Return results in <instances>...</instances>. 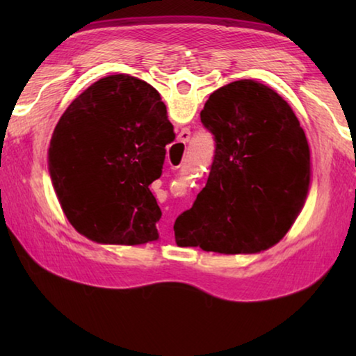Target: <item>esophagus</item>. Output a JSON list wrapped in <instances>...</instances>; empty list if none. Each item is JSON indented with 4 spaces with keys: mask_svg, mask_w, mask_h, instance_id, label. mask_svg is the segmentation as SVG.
Returning a JSON list of instances; mask_svg holds the SVG:
<instances>
[{
    "mask_svg": "<svg viewBox=\"0 0 356 356\" xmlns=\"http://www.w3.org/2000/svg\"><path fill=\"white\" fill-rule=\"evenodd\" d=\"M188 141H190V131H188V130H182V131H180L177 143L185 144V143H188ZM161 229H163V231H166V232L170 231V222H163V225H161Z\"/></svg>",
    "mask_w": 356,
    "mask_h": 356,
    "instance_id": "esophagus-1",
    "label": "esophagus"
}]
</instances>
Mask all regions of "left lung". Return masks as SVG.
I'll use <instances>...</instances> for the list:
<instances>
[{"instance_id":"left-lung-1","label":"left lung","mask_w":356,"mask_h":356,"mask_svg":"<svg viewBox=\"0 0 356 356\" xmlns=\"http://www.w3.org/2000/svg\"><path fill=\"white\" fill-rule=\"evenodd\" d=\"M201 122L215 155L206 186L174 222L176 243L220 254L278 243L311 182L309 146L292 108L272 88L238 80L210 94Z\"/></svg>"}]
</instances>
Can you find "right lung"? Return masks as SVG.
<instances>
[{
  "label": "right lung",
  "instance_id": "obj_1",
  "mask_svg": "<svg viewBox=\"0 0 356 356\" xmlns=\"http://www.w3.org/2000/svg\"><path fill=\"white\" fill-rule=\"evenodd\" d=\"M172 124L160 94L119 74L91 84L53 131L48 171L65 216L97 243L159 238L161 210L149 185L161 176Z\"/></svg>",
  "mask_w": 356,
  "mask_h": 356
}]
</instances>
